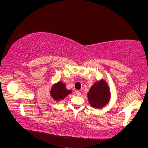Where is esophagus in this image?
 <instances>
[{"label":"esophagus","instance_id":"1","mask_svg":"<svg viewBox=\"0 0 148 148\" xmlns=\"http://www.w3.org/2000/svg\"><path fill=\"white\" fill-rule=\"evenodd\" d=\"M76 94H77V95L78 96H81V92H80L79 91H76Z\"/></svg>","mask_w":148,"mask_h":148}]
</instances>
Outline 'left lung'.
Instances as JSON below:
<instances>
[{
    "mask_svg": "<svg viewBox=\"0 0 148 148\" xmlns=\"http://www.w3.org/2000/svg\"><path fill=\"white\" fill-rule=\"evenodd\" d=\"M89 104L96 109L101 108L108 104L110 94L109 88L104 79L95 83L88 93Z\"/></svg>",
    "mask_w": 148,
    "mask_h": 148,
    "instance_id": "8db88e82",
    "label": "left lung"
}]
</instances>
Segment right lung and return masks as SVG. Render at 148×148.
I'll return each mask as SVG.
<instances>
[{"mask_svg":"<svg viewBox=\"0 0 148 148\" xmlns=\"http://www.w3.org/2000/svg\"><path fill=\"white\" fill-rule=\"evenodd\" d=\"M71 92V90L66 89L65 84L62 82H58L52 87L51 95L54 100L59 101L64 98Z\"/></svg>","mask_w":148,"mask_h":148,"instance_id":"right-lung-1","label":"right lung"}]
</instances>
